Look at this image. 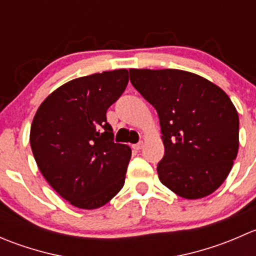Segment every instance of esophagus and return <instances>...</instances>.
I'll return each mask as SVG.
<instances>
[{
  "mask_svg": "<svg viewBox=\"0 0 256 256\" xmlns=\"http://www.w3.org/2000/svg\"><path fill=\"white\" fill-rule=\"evenodd\" d=\"M144 147V142H138L136 144H132V148L136 150V151H138V150H141Z\"/></svg>",
  "mask_w": 256,
  "mask_h": 256,
  "instance_id": "1",
  "label": "esophagus"
}]
</instances>
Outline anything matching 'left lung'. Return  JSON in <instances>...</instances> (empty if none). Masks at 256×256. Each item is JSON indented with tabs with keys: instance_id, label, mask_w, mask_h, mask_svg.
<instances>
[{
	"instance_id": "1",
	"label": "left lung",
	"mask_w": 256,
	"mask_h": 256,
	"mask_svg": "<svg viewBox=\"0 0 256 256\" xmlns=\"http://www.w3.org/2000/svg\"><path fill=\"white\" fill-rule=\"evenodd\" d=\"M130 82L158 114L162 184L186 200L212 194L228 177L239 148V116L228 95L178 69H130Z\"/></svg>"
}]
</instances>
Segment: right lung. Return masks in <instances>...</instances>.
I'll use <instances>...</instances> for the list:
<instances>
[{
	"label": "right lung",
	"instance_id": "add662e5",
	"mask_svg": "<svg viewBox=\"0 0 256 256\" xmlns=\"http://www.w3.org/2000/svg\"><path fill=\"white\" fill-rule=\"evenodd\" d=\"M128 82L126 69L73 79L36 112L30 142L38 168L74 207H102L125 183L131 148L114 142L106 112Z\"/></svg>",
	"mask_w": 256,
	"mask_h": 256
}]
</instances>
